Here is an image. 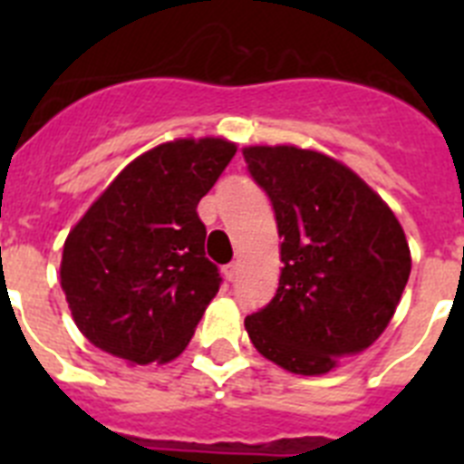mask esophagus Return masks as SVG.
Returning a JSON list of instances; mask_svg holds the SVG:
<instances>
[{
    "label": "esophagus",
    "mask_w": 464,
    "mask_h": 464,
    "mask_svg": "<svg viewBox=\"0 0 464 464\" xmlns=\"http://www.w3.org/2000/svg\"><path fill=\"white\" fill-rule=\"evenodd\" d=\"M237 276H239V262H229L227 267H225V278L235 283Z\"/></svg>",
    "instance_id": "obj_1"
}]
</instances>
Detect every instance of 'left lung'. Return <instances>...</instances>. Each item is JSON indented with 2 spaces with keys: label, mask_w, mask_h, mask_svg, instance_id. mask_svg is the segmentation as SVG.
<instances>
[{
  "label": "left lung",
  "mask_w": 464,
  "mask_h": 464,
  "mask_svg": "<svg viewBox=\"0 0 464 464\" xmlns=\"http://www.w3.org/2000/svg\"><path fill=\"white\" fill-rule=\"evenodd\" d=\"M281 241V278L246 318L253 346L293 374L315 376L370 348L411 272L407 237L388 204L337 160L297 146H248Z\"/></svg>",
  "instance_id": "8db88e82"
}]
</instances>
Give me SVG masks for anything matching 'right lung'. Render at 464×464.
<instances>
[{"instance_id": "obj_1", "label": "right lung", "mask_w": 464, "mask_h": 464, "mask_svg": "<svg viewBox=\"0 0 464 464\" xmlns=\"http://www.w3.org/2000/svg\"><path fill=\"white\" fill-rule=\"evenodd\" d=\"M237 146L176 139L139 155L64 241L60 283L88 342L132 364L169 362L220 288L197 204Z\"/></svg>"}]
</instances>
